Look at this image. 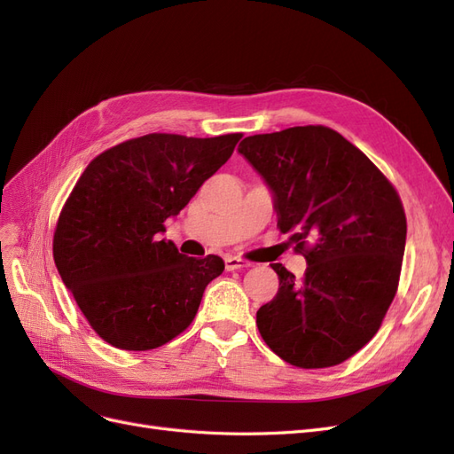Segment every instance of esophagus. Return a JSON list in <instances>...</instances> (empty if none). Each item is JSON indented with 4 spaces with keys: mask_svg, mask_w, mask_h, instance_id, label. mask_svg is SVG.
I'll use <instances>...</instances> for the list:
<instances>
[{
    "mask_svg": "<svg viewBox=\"0 0 454 454\" xmlns=\"http://www.w3.org/2000/svg\"><path fill=\"white\" fill-rule=\"evenodd\" d=\"M250 267L248 261H244L240 257H232V255H225V269L227 270H239V269H246Z\"/></svg>",
    "mask_w": 454,
    "mask_h": 454,
    "instance_id": "1",
    "label": "esophagus"
}]
</instances>
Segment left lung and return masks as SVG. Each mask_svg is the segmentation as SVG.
<instances>
[{
    "label": "left lung",
    "instance_id": "8db88e82",
    "mask_svg": "<svg viewBox=\"0 0 454 454\" xmlns=\"http://www.w3.org/2000/svg\"><path fill=\"white\" fill-rule=\"evenodd\" d=\"M240 155L274 193L278 229L307 259L257 310L267 347L287 364H342L373 339L395 297L407 219L395 187L347 138L322 125L255 134Z\"/></svg>",
    "mask_w": 454,
    "mask_h": 454
}]
</instances>
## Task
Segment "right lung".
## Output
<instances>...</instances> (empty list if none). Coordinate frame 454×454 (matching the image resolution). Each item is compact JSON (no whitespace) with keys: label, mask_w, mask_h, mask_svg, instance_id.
I'll return each mask as SVG.
<instances>
[{"label":"right lung","mask_w":454,"mask_h":454,"mask_svg":"<svg viewBox=\"0 0 454 454\" xmlns=\"http://www.w3.org/2000/svg\"><path fill=\"white\" fill-rule=\"evenodd\" d=\"M240 138L153 132L106 149L81 174L59 215L52 255L87 322L112 347L157 348L193 322L225 263L185 257L160 232Z\"/></svg>","instance_id":"right-lung-1"}]
</instances>
